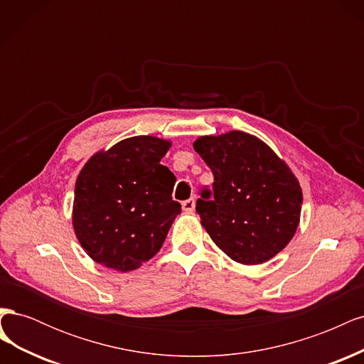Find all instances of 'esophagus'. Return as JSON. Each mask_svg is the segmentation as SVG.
Masks as SVG:
<instances>
[{
	"instance_id": "obj_1",
	"label": "esophagus",
	"mask_w": 364,
	"mask_h": 364,
	"mask_svg": "<svg viewBox=\"0 0 364 364\" xmlns=\"http://www.w3.org/2000/svg\"><path fill=\"white\" fill-rule=\"evenodd\" d=\"M194 208H196V200H194V197H191V199H188V200L182 202V209H183L185 213H193V211H194Z\"/></svg>"
}]
</instances>
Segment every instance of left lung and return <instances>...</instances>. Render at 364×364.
<instances>
[{
    "label": "left lung",
    "mask_w": 364,
    "mask_h": 364,
    "mask_svg": "<svg viewBox=\"0 0 364 364\" xmlns=\"http://www.w3.org/2000/svg\"><path fill=\"white\" fill-rule=\"evenodd\" d=\"M214 174L213 191L202 190L196 211L226 255L255 266L290 243L302 209V190L289 165L266 142L232 130L194 141Z\"/></svg>",
    "instance_id": "obj_1"
}]
</instances>
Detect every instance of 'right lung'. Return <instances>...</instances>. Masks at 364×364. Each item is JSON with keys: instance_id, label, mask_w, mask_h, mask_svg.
<instances>
[{"instance_id": "right-lung-1", "label": "right lung", "mask_w": 364, "mask_h": 364, "mask_svg": "<svg viewBox=\"0 0 364 364\" xmlns=\"http://www.w3.org/2000/svg\"><path fill=\"white\" fill-rule=\"evenodd\" d=\"M171 142L132 136L97 151L77 176L73 226L95 262L118 272L138 269L159 252L181 214L174 174L161 165Z\"/></svg>"}]
</instances>
